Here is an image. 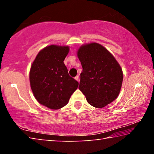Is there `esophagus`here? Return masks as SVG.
I'll list each match as a JSON object with an SVG mask.
<instances>
[{
  "label": "esophagus",
  "instance_id": "1",
  "mask_svg": "<svg viewBox=\"0 0 154 154\" xmlns=\"http://www.w3.org/2000/svg\"><path fill=\"white\" fill-rule=\"evenodd\" d=\"M75 79H76L78 82H79V75H77V76L75 77Z\"/></svg>",
  "mask_w": 154,
  "mask_h": 154
}]
</instances>
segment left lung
I'll list each match as a JSON object with an SVG mask.
<instances>
[{
    "mask_svg": "<svg viewBox=\"0 0 154 154\" xmlns=\"http://www.w3.org/2000/svg\"><path fill=\"white\" fill-rule=\"evenodd\" d=\"M77 55L83 68L79 88L88 103L103 108L113 102L123 81L118 62L107 49L96 43L81 47Z\"/></svg>",
    "mask_w": 154,
    "mask_h": 154,
    "instance_id": "1",
    "label": "left lung"
}]
</instances>
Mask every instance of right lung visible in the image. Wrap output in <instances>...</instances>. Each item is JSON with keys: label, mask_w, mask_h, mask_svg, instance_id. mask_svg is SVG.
<instances>
[{"label": "right lung", "mask_w": 154, "mask_h": 154, "mask_svg": "<svg viewBox=\"0 0 154 154\" xmlns=\"http://www.w3.org/2000/svg\"><path fill=\"white\" fill-rule=\"evenodd\" d=\"M69 47L52 45L37 54L30 71V83L34 96L41 105L59 109L69 103L79 85L69 75L64 60Z\"/></svg>", "instance_id": "obj_1"}]
</instances>
